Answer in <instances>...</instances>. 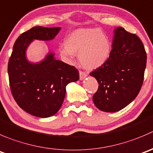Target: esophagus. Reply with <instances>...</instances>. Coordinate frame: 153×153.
<instances>
[{"label":"esophagus","mask_w":153,"mask_h":153,"mask_svg":"<svg viewBox=\"0 0 153 153\" xmlns=\"http://www.w3.org/2000/svg\"><path fill=\"white\" fill-rule=\"evenodd\" d=\"M87 76V73H85V72H81V71L79 72V78L81 81V80H84Z\"/></svg>","instance_id":"34e87169"}]
</instances>
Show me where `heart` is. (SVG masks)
I'll return each mask as SVG.
<instances>
[{
    "mask_svg": "<svg viewBox=\"0 0 153 153\" xmlns=\"http://www.w3.org/2000/svg\"><path fill=\"white\" fill-rule=\"evenodd\" d=\"M111 51V41L105 32L95 28H80L67 37L60 54L70 60L74 54H78L83 67L96 69L108 61Z\"/></svg>",
    "mask_w": 153,
    "mask_h": 153,
    "instance_id": "1",
    "label": "heart"
}]
</instances>
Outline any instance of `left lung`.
<instances>
[{
    "mask_svg": "<svg viewBox=\"0 0 153 153\" xmlns=\"http://www.w3.org/2000/svg\"><path fill=\"white\" fill-rule=\"evenodd\" d=\"M108 61L90 72L99 84L93 103L105 112H116L129 105L138 95L143 81L146 54L135 34L117 27L114 31Z\"/></svg>",
    "mask_w": 153,
    "mask_h": 153,
    "instance_id": "obj_1",
    "label": "left lung"
}]
</instances>
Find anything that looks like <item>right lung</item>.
<instances>
[{
	"instance_id": "1",
	"label": "right lung",
	"mask_w": 153,
	"mask_h": 153,
	"mask_svg": "<svg viewBox=\"0 0 153 153\" xmlns=\"http://www.w3.org/2000/svg\"><path fill=\"white\" fill-rule=\"evenodd\" d=\"M60 29L37 26L23 33L16 39L9 60V80L13 98L22 109L38 117L54 115L64 100L66 85L79 79L78 71L57 60L54 52H48L38 63L27 58V49L33 41L52 40Z\"/></svg>"
}]
</instances>
